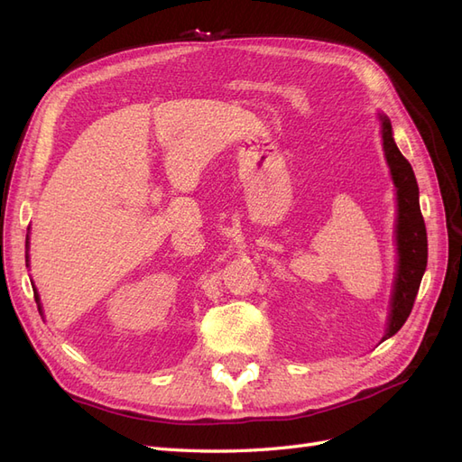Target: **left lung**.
Returning <instances> with one entry per match:
<instances>
[{
	"label": "left lung",
	"instance_id": "left-lung-1",
	"mask_svg": "<svg viewBox=\"0 0 462 462\" xmlns=\"http://www.w3.org/2000/svg\"><path fill=\"white\" fill-rule=\"evenodd\" d=\"M383 152L391 171V179L397 189V273L393 283V295H391V309L383 339L395 335L414 306V299L420 289L422 275L428 263V236L424 217L418 202V183L411 163L399 152L393 141V129L391 121L380 114Z\"/></svg>",
	"mask_w": 462,
	"mask_h": 462
}]
</instances>
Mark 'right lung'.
<instances>
[{
    "mask_svg": "<svg viewBox=\"0 0 462 462\" xmlns=\"http://www.w3.org/2000/svg\"><path fill=\"white\" fill-rule=\"evenodd\" d=\"M26 262H29V235H26ZM29 265V263H26ZM34 289V287H32ZM34 299H36V304H38V310H42V306H40V297H38V292H36V289H34Z\"/></svg>",
    "mask_w": 462,
    "mask_h": 462,
    "instance_id": "add662e5",
    "label": "right lung"
}]
</instances>
